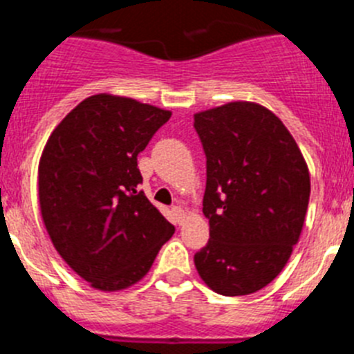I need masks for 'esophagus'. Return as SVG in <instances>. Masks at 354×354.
Listing matches in <instances>:
<instances>
[{
    "label": "esophagus",
    "instance_id": "esophagus-1",
    "mask_svg": "<svg viewBox=\"0 0 354 354\" xmlns=\"http://www.w3.org/2000/svg\"><path fill=\"white\" fill-rule=\"evenodd\" d=\"M171 211H174V216H175V220H177V223H180V221H183V218H184V207H183V205H174V209H171Z\"/></svg>",
    "mask_w": 354,
    "mask_h": 354
}]
</instances>
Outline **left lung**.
I'll return each instance as SVG.
<instances>
[{
  "label": "left lung",
  "mask_w": 354,
  "mask_h": 354,
  "mask_svg": "<svg viewBox=\"0 0 354 354\" xmlns=\"http://www.w3.org/2000/svg\"><path fill=\"white\" fill-rule=\"evenodd\" d=\"M205 152L209 241L195 253L214 292L245 296L273 282L298 243L310 198L301 150L282 120L255 102L195 115Z\"/></svg>",
  "instance_id": "left-lung-1"
}]
</instances>
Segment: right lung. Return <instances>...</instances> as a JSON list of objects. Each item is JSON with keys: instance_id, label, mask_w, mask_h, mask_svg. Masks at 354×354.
<instances>
[{"instance_id": "add662e5", "label": "right lung", "mask_w": 354, "mask_h": 354, "mask_svg": "<svg viewBox=\"0 0 354 354\" xmlns=\"http://www.w3.org/2000/svg\"><path fill=\"white\" fill-rule=\"evenodd\" d=\"M170 117L129 97L99 93L72 109L44 147V225L62 259L95 289L142 280L174 236V225L138 192V154Z\"/></svg>"}]
</instances>
